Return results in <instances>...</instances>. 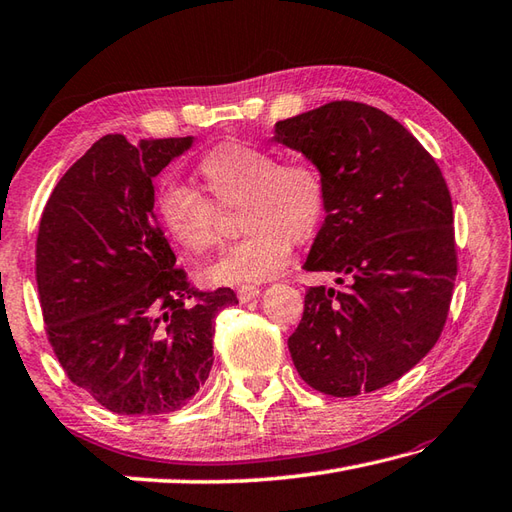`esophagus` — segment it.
Returning a JSON list of instances; mask_svg holds the SVG:
<instances>
[{"instance_id":"obj_1","label":"esophagus","mask_w":512,"mask_h":512,"mask_svg":"<svg viewBox=\"0 0 512 512\" xmlns=\"http://www.w3.org/2000/svg\"><path fill=\"white\" fill-rule=\"evenodd\" d=\"M236 294H238V300H241V302H249V300H254V298L260 296V289L254 287V285H243V287H238Z\"/></svg>"}]
</instances>
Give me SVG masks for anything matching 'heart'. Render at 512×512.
Masks as SVG:
<instances>
[{
	"instance_id": "1",
	"label": "heart",
	"mask_w": 512,
	"mask_h": 512,
	"mask_svg": "<svg viewBox=\"0 0 512 512\" xmlns=\"http://www.w3.org/2000/svg\"><path fill=\"white\" fill-rule=\"evenodd\" d=\"M198 172L218 205L241 201L238 227L247 232L203 271L207 283L274 278L287 265L291 241H311L325 223L329 183L314 161H280L276 150L229 139L201 156ZM214 201L192 185L165 181L156 194V216L176 243L203 254L218 243Z\"/></svg>"
}]
</instances>
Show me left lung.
<instances>
[{
  "instance_id": "obj_1",
  "label": "left lung",
  "mask_w": 512,
  "mask_h": 512,
  "mask_svg": "<svg viewBox=\"0 0 512 512\" xmlns=\"http://www.w3.org/2000/svg\"><path fill=\"white\" fill-rule=\"evenodd\" d=\"M274 141L327 176V216L305 269L336 271L344 285L307 289L291 360L333 398L378 391L433 349L451 307L457 256L444 176L402 123L358 101L278 121Z\"/></svg>"
}]
</instances>
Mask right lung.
<instances>
[{
  "label": "right lung",
  "mask_w": 512,
  "mask_h": 512,
  "mask_svg": "<svg viewBox=\"0 0 512 512\" xmlns=\"http://www.w3.org/2000/svg\"><path fill=\"white\" fill-rule=\"evenodd\" d=\"M194 137L108 134L61 176L37 236L48 340L68 378L119 415H159L196 395L214 362V318L232 289L198 294L163 236L154 179Z\"/></svg>",
  "instance_id": "1"
}]
</instances>
